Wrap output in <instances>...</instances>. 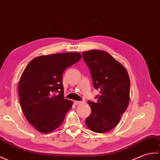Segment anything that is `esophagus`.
Wrapping results in <instances>:
<instances>
[{
  "label": "esophagus",
  "mask_w": 160,
  "mask_h": 160,
  "mask_svg": "<svg viewBox=\"0 0 160 160\" xmlns=\"http://www.w3.org/2000/svg\"><path fill=\"white\" fill-rule=\"evenodd\" d=\"M73 103H74V104H76V105H80V104H81V103H82V102H81V101H74L73 102Z\"/></svg>",
  "instance_id": "obj_1"
}]
</instances>
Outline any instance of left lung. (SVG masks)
Listing matches in <instances>:
<instances>
[{"label":"left lung","mask_w":160,"mask_h":160,"mask_svg":"<svg viewBox=\"0 0 160 160\" xmlns=\"http://www.w3.org/2000/svg\"><path fill=\"white\" fill-rule=\"evenodd\" d=\"M91 73L95 89L99 91L97 102L88 101L91 108L86 125L91 131L105 133L116 127L129 102L130 80L125 67L106 51L82 52Z\"/></svg>","instance_id":"8db88e82"}]
</instances>
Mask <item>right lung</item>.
Masks as SVG:
<instances>
[{"label":"right lung","mask_w":160,"mask_h":160,"mask_svg":"<svg viewBox=\"0 0 160 160\" xmlns=\"http://www.w3.org/2000/svg\"><path fill=\"white\" fill-rule=\"evenodd\" d=\"M81 57L78 52L39 56L26 67L18 93L25 117L37 130L50 133L64 121L73 102L63 98L62 73Z\"/></svg>","instance_id":"add662e5"}]
</instances>
